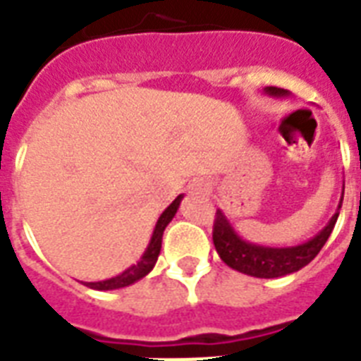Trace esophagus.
I'll use <instances>...</instances> for the list:
<instances>
[{
	"label": "esophagus",
	"mask_w": 361,
	"mask_h": 361,
	"mask_svg": "<svg viewBox=\"0 0 361 361\" xmlns=\"http://www.w3.org/2000/svg\"><path fill=\"white\" fill-rule=\"evenodd\" d=\"M209 189H212V187H209V183H206L204 180H198L197 183H195V191H198V192H206V195H208Z\"/></svg>",
	"instance_id": "1"
}]
</instances>
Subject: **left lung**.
<instances>
[{
	"mask_svg": "<svg viewBox=\"0 0 361 361\" xmlns=\"http://www.w3.org/2000/svg\"><path fill=\"white\" fill-rule=\"evenodd\" d=\"M266 93L274 95V97L288 95V92L281 90V87H266ZM341 204L343 198L330 223L317 236L294 247H264L241 240L236 231L232 228L231 223H228L226 215L221 209H217L214 221V245L219 252L221 260L226 266H231L232 269L241 271V274L251 275V277L274 279V277L294 274L298 269H302L303 266H307L319 255L320 249L324 247L337 223Z\"/></svg>",
	"mask_w": 361,
	"mask_h": 361,
	"instance_id": "8db88e82",
	"label": "left lung"
}]
</instances>
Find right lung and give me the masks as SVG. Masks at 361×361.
I'll list each match as a JSON object with an SVG mask.
<instances>
[{
	"instance_id": "right-lung-1",
	"label": "right lung",
	"mask_w": 361,
	"mask_h": 361,
	"mask_svg": "<svg viewBox=\"0 0 361 361\" xmlns=\"http://www.w3.org/2000/svg\"><path fill=\"white\" fill-rule=\"evenodd\" d=\"M181 195L176 198L174 202L170 204L169 208L164 209L161 217H159L157 225L153 228V234H152V240H149V245L147 249L144 251V255L140 257V260L136 264H133L130 268H127L123 274L116 275L112 279H106V281H97V283H84L86 286L90 288H95V290H116V288H123V286H129L136 281H140L142 277H146L149 271L153 269L155 262H157L159 258V252H161V241H163V232L166 228L172 217L176 215L178 208H180V202H181Z\"/></svg>"
}]
</instances>
